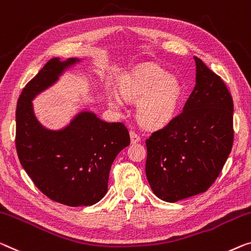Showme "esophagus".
Returning a JSON list of instances; mask_svg holds the SVG:
<instances>
[{"mask_svg": "<svg viewBox=\"0 0 251 251\" xmlns=\"http://www.w3.org/2000/svg\"><path fill=\"white\" fill-rule=\"evenodd\" d=\"M129 135H130V142H132L133 144L138 143V142L141 141V136L138 135V134H137L136 132H134V130H130Z\"/></svg>", "mask_w": 251, "mask_h": 251, "instance_id": "34e87169", "label": "esophagus"}]
</instances>
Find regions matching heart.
I'll return each mask as SVG.
<instances>
[{
    "label": "heart",
    "mask_w": 251,
    "mask_h": 251,
    "mask_svg": "<svg viewBox=\"0 0 251 251\" xmlns=\"http://www.w3.org/2000/svg\"><path fill=\"white\" fill-rule=\"evenodd\" d=\"M123 95L138 101L137 119L148 128H161L173 121L181 100V85L173 75L158 66L138 71L123 85ZM114 107L119 106L116 98L110 99Z\"/></svg>",
    "instance_id": "obj_1"
}]
</instances>
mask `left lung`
<instances>
[{"label":"left lung","instance_id":"left-lung-1","mask_svg":"<svg viewBox=\"0 0 251 251\" xmlns=\"http://www.w3.org/2000/svg\"><path fill=\"white\" fill-rule=\"evenodd\" d=\"M194 58L196 85L182 113L145 141L149 184L170 203L206 192L233 144L232 97L218 74Z\"/></svg>","mask_w":251,"mask_h":251}]
</instances>
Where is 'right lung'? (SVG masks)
<instances>
[{"label": "right lung", "instance_id": "1", "mask_svg": "<svg viewBox=\"0 0 251 251\" xmlns=\"http://www.w3.org/2000/svg\"><path fill=\"white\" fill-rule=\"evenodd\" d=\"M77 62L50 59L22 90L16 113V148L22 168L44 195L74 207L90 206L106 195L111 164L130 143L123 123L103 122L91 111L77 114L59 130L45 128L37 121L32 99Z\"/></svg>", "mask_w": 251, "mask_h": 251}]
</instances>
